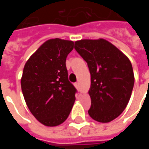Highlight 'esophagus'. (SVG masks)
<instances>
[{
    "label": "esophagus",
    "mask_w": 149,
    "mask_h": 149,
    "mask_svg": "<svg viewBox=\"0 0 149 149\" xmlns=\"http://www.w3.org/2000/svg\"><path fill=\"white\" fill-rule=\"evenodd\" d=\"M74 85H75V87L77 88H79V83H77H77H75Z\"/></svg>",
    "instance_id": "34e87169"
}]
</instances>
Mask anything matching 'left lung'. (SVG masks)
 Wrapping results in <instances>:
<instances>
[{
  "label": "left lung",
  "mask_w": 149,
  "mask_h": 149,
  "mask_svg": "<svg viewBox=\"0 0 149 149\" xmlns=\"http://www.w3.org/2000/svg\"><path fill=\"white\" fill-rule=\"evenodd\" d=\"M74 48L90 72L88 114L98 122L112 121L125 109L131 97L135 81L131 62L104 39L77 40Z\"/></svg>",
  "instance_id": "1"
}]
</instances>
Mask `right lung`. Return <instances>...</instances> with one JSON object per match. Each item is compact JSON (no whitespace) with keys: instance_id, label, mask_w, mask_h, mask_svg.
I'll return each mask as SVG.
<instances>
[{"instance_id":"add662e5","label":"right lung","mask_w":149,"mask_h":149,"mask_svg":"<svg viewBox=\"0 0 149 149\" xmlns=\"http://www.w3.org/2000/svg\"><path fill=\"white\" fill-rule=\"evenodd\" d=\"M73 41L59 38L44 43L25 63L21 84L31 113L42 125L53 127L68 118L76 100L68 81L66 58Z\"/></svg>"}]
</instances>
